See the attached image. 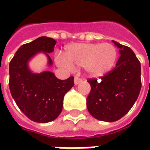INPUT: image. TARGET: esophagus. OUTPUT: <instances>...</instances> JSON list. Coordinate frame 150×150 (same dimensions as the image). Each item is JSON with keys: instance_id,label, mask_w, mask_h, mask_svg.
I'll list each match as a JSON object with an SVG mask.
<instances>
[{"instance_id": "obj_1", "label": "esophagus", "mask_w": 150, "mask_h": 150, "mask_svg": "<svg viewBox=\"0 0 150 150\" xmlns=\"http://www.w3.org/2000/svg\"><path fill=\"white\" fill-rule=\"evenodd\" d=\"M82 81V79L81 78H79V76H75V79H74V82H75V84L77 85L79 83V82Z\"/></svg>"}]
</instances>
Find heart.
I'll return each mask as SVG.
<instances>
[{
    "label": "heart",
    "instance_id": "b5f03b06",
    "mask_svg": "<svg viewBox=\"0 0 150 150\" xmlns=\"http://www.w3.org/2000/svg\"><path fill=\"white\" fill-rule=\"evenodd\" d=\"M116 58L117 50L110 43H78L68 46L64 58L59 56L56 61L68 68L85 67L91 76H102L114 67Z\"/></svg>",
    "mask_w": 150,
    "mask_h": 150
}]
</instances>
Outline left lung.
Segmentation results:
<instances>
[{
  "label": "left lung",
  "instance_id": "1",
  "mask_svg": "<svg viewBox=\"0 0 150 150\" xmlns=\"http://www.w3.org/2000/svg\"><path fill=\"white\" fill-rule=\"evenodd\" d=\"M120 49L116 67L103 77L88 79L91 91L87 107L96 119L113 122L132 108L142 88L141 62L129 47L113 41Z\"/></svg>",
  "mask_w": 150,
  "mask_h": 150
}]
</instances>
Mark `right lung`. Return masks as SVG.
Instances as JSON below:
<instances>
[{
    "label": "right lung",
    "mask_w": 150,
    "mask_h": 150,
    "mask_svg": "<svg viewBox=\"0 0 150 150\" xmlns=\"http://www.w3.org/2000/svg\"><path fill=\"white\" fill-rule=\"evenodd\" d=\"M56 41L40 37L24 44L9 62L8 87L13 100L20 110L28 118L38 123H47L55 120L61 113L65 94L74 86V77L61 80L54 73L44 71L34 74L27 62L37 53L42 51L52 65L47 53L54 51Z\"/></svg>",
    "instance_id": "1"
}]
</instances>
